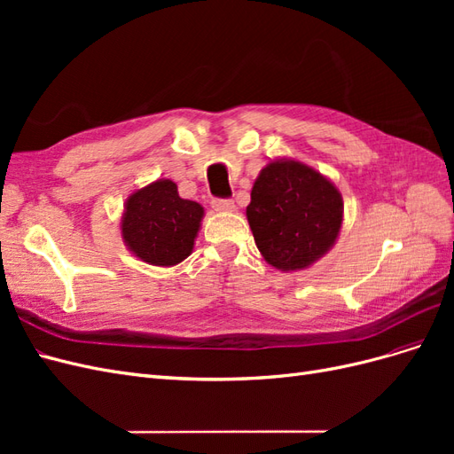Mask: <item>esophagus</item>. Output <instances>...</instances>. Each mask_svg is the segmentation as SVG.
Here are the masks:
<instances>
[{"label":"esophagus","instance_id":"1","mask_svg":"<svg viewBox=\"0 0 454 454\" xmlns=\"http://www.w3.org/2000/svg\"><path fill=\"white\" fill-rule=\"evenodd\" d=\"M212 208L215 212H232V210H235V202L229 200V199H214Z\"/></svg>","mask_w":454,"mask_h":454}]
</instances>
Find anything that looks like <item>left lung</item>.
<instances>
[{"mask_svg": "<svg viewBox=\"0 0 454 454\" xmlns=\"http://www.w3.org/2000/svg\"><path fill=\"white\" fill-rule=\"evenodd\" d=\"M342 210V197L329 177L284 157L259 172L246 217L267 263L290 272L309 269L333 248Z\"/></svg>", "mask_w": 454, "mask_h": 454, "instance_id": "1", "label": "left lung"}]
</instances>
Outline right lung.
<instances>
[{"label": "right lung", "instance_id": "add662e5", "mask_svg": "<svg viewBox=\"0 0 454 454\" xmlns=\"http://www.w3.org/2000/svg\"><path fill=\"white\" fill-rule=\"evenodd\" d=\"M204 208L177 195L172 180H157L136 189L121 215L122 242L144 263L174 267L195 248Z\"/></svg>", "mask_w": 454, "mask_h": 454}]
</instances>
